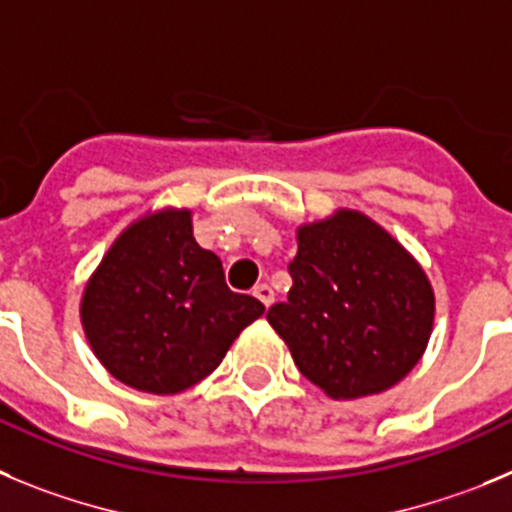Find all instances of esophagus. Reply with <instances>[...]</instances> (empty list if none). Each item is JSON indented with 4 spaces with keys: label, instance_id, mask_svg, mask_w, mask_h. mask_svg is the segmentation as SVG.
<instances>
[{
    "label": "esophagus",
    "instance_id": "obj_1",
    "mask_svg": "<svg viewBox=\"0 0 512 512\" xmlns=\"http://www.w3.org/2000/svg\"><path fill=\"white\" fill-rule=\"evenodd\" d=\"M252 293H255V298H260V303L262 306H273L275 303V290L270 288V285L267 283H260V285H255V290H252Z\"/></svg>",
    "mask_w": 512,
    "mask_h": 512
}]
</instances>
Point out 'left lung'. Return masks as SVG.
Returning <instances> with one entry per match:
<instances>
[{
	"label": "left lung",
	"instance_id": "8db88e82",
	"mask_svg": "<svg viewBox=\"0 0 512 512\" xmlns=\"http://www.w3.org/2000/svg\"><path fill=\"white\" fill-rule=\"evenodd\" d=\"M288 301L267 321L303 377L331 400L377 395L403 380L434 331L436 296L421 262L362 211L296 227Z\"/></svg>",
	"mask_w": 512,
	"mask_h": 512
}]
</instances>
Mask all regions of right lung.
Instances as JSON below:
<instances>
[{"label": "right lung", "instance_id": "obj_1", "mask_svg": "<svg viewBox=\"0 0 512 512\" xmlns=\"http://www.w3.org/2000/svg\"><path fill=\"white\" fill-rule=\"evenodd\" d=\"M265 306L224 283L222 260L193 237L191 209L147 211L119 232L81 296V326L127 388L176 395L219 367Z\"/></svg>", "mask_w": 512, "mask_h": 512}]
</instances>
